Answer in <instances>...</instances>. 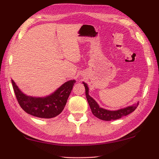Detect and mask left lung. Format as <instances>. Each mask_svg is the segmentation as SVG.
Returning a JSON list of instances; mask_svg holds the SVG:
<instances>
[{"instance_id":"8db88e82","label":"left lung","mask_w":159,"mask_h":159,"mask_svg":"<svg viewBox=\"0 0 159 159\" xmlns=\"http://www.w3.org/2000/svg\"><path fill=\"white\" fill-rule=\"evenodd\" d=\"M83 84L84 87H85L87 101H88L90 108L91 109L92 113L96 117H98L99 119H102V120L111 121L120 119L122 116L130 114L131 112H133L137 108L139 105V102H137V103H134L132 106H129L126 107V108L117 110V111H109V110L102 108L101 107H99L98 103L96 102L95 100L89 95V90L88 85L85 82H83Z\"/></svg>"}]
</instances>
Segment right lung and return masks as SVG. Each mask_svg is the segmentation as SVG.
I'll return each mask as SVG.
<instances>
[{
	"mask_svg": "<svg viewBox=\"0 0 159 159\" xmlns=\"http://www.w3.org/2000/svg\"><path fill=\"white\" fill-rule=\"evenodd\" d=\"M11 83L18 102L26 112L36 117L51 119L62 112L75 80L68 81L54 93L43 98L25 95L14 80H11Z\"/></svg>",
	"mask_w": 159,
	"mask_h": 159,
	"instance_id": "right-lung-1",
	"label": "right lung"
}]
</instances>
